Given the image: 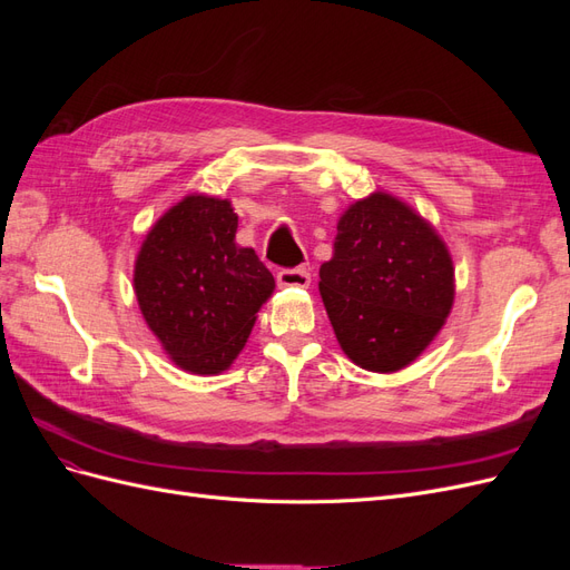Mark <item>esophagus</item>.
<instances>
[{"instance_id": "esophagus-1", "label": "esophagus", "mask_w": 570, "mask_h": 570, "mask_svg": "<svg viewBox=\"0 0 570 570\" xmlns=\"http://www.w3.org/2000/svg\"><path fill=\"white\" fill-rule=\"evenodd\" d=\"M312 283V273L308 268H283L278 271V285L281 287H306Z\"/></svg>"}]
</instances>
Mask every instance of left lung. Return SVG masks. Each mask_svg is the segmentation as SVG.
Wrapping results in <instances>:
<instances>
[{
    "label": "left lung",
    "mask_w": 570,
    "mask_h": 570,
    "mask_svg": "<svg viewBox=\"0 0 570 570\" xmlns=\"http://www.w3.org/2000/svg\"><path fill=\"white\" fill-rule=\"evenodd\" d=\"M318 292L342 352L394 373L438 337L454 306V262L416 209L383 189L342 212Z\"/></svg>",
    "instance_id": "8db88e82"
}]
</instances>
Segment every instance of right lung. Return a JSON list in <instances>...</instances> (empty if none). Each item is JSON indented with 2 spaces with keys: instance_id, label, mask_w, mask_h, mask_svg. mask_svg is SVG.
Listing matches in <instances>:
<instances>
[{
  "instance_id": "add662e5",
  "label": "right lung",
  "mask_w": 570,
  "mask_h": 570,
  "mask_svg": "<svg viewBox=\"0 0 570 570\" xmlns=\"http://www.w3.org/2000/svg\"><path fill=\"white\" fill-rule=\"evenodd\" d=\"M235 233L230 199L193 193L154 223L137 252L132 287L142 318L187 373L228 371L275 289L271 271Z\"/></svg>"
}]
</instances>
